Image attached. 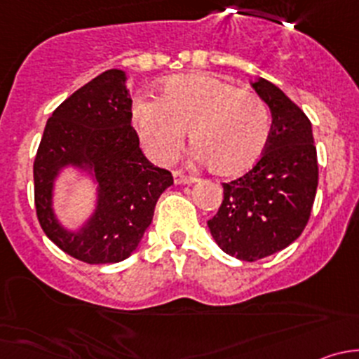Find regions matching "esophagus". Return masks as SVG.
<instances>
[{"label":"esophagus","instance_id":"1","mask_svg":"<svg viewBox=\"0 0 359 359\" xmlns=\"http://www.w3.org/2000/svg\"><path fill=\"white\" fill-rule=\"evenodd\" d=\"M173 182H175L177 186H184V184L196 182V179H194V177H189V175H184V173H180V172H173Z\"/></svg>","mask_w":359,"mask_h":359}]
</instances>
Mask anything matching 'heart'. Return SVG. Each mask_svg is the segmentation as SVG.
<instances>
[{"instance_id": "heart-1", "label": "heart", "mask_w": 359, "mask_h": 359, "mask_svg": "<svg viewBox=\"0 0 359 359\" xmlns=\"http://www.w3.org/2000/svg\"><path fill=\"white\" fill-rule=\"evenodd\" d=\"M130 119L154 163H172L187 130L194 156L219 175L248 170L262 156L271 132L269 107L259 95L208 72L172 76L158 99L133 102Z\"/></svg>"}]
</instances>
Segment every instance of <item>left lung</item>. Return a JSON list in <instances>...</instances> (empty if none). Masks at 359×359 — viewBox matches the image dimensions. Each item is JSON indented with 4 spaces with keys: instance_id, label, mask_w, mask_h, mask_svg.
I'll return each instance as SVG.
<instances>
[{
    "instance_id": "obj_1",
    "label": "left lung",
    "mask_w": 359,
    "mask_h": 359,
    "mask_svg": "<svg viewBox=\"0 0 359 359\" xmlns=\"http://www.w3.org/2000/svg\"><path fill=\"white\" fill-rule=\"evenodd\" d=\"M271 111L264 154L243 177L224 184V201L208 229L222 252L264 259L292 245L306 227L318 187L313 126L271 81H250Z\"/></svg>"
}]
</instances>
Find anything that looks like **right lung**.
<instances>
[{
  "label": "right lung",
  "mask_w": 359,
  "mask_h": 359,
  "mask_svg": "<svg viewBox=\"0 0 359 359\" xmlns=\"http://www.w3.org/2000/svg\"><path fill=\"white\" fill-rule=\"evenodd\" d=\"M121 69H109L67 97L48 118L34 159V203L46 236L86 264L128 259L173 184L168 170L144 156L132 128V99ZM72 169L94 189L90 213L74 228L55 210L56 184Z\"/></svg>",
  "instance_id": "right-lung-1"
}]
</instances>
